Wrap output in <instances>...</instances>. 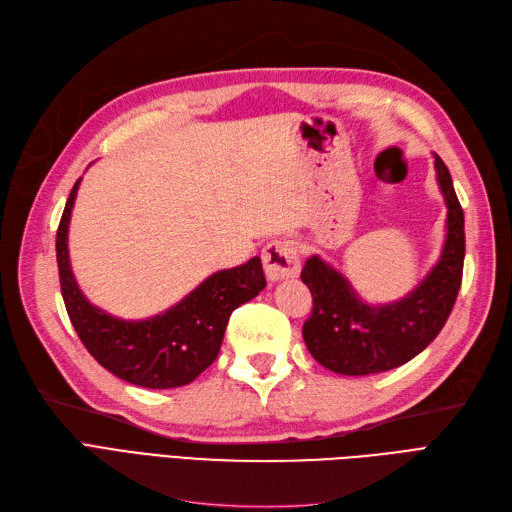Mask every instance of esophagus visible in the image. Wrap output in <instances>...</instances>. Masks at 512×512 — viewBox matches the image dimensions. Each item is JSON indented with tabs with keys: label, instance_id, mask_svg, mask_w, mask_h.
Segmentation results:
<instances>
[{
	"label": "esophagus",
	"instance_id": "esophagus-1",
	"mask_svg": "<svg viewBox=\"0 0 512 512\" xmlns=\"http://www.w3.org/2000/svg\"><path fill=\"white\" fill-rule=\"evenodd\" d=\"M262 267H265V273L271 282L297 277L301 269L297 243L290 239H277L267 243L265 250H262Z\"/></svg>",
	"mask_w": 512,
	"mask_h": 512
}]
</instances>
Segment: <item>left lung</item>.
I'll use <instances>...</instances> for the list:
<instances>
[{
	"label": "left lung",
	"mask_w": 512,
	"mask_h": 512,
	"mask_svg": "<svg viewBox=\"0 0 512 512\" xmlns=\"http://www.w3.org/2000/svg\"><path fill=\"white\" fill-rule=\"evenodd\" d=\"M436 173L446 203V239L440 260L404 299L369 305L346 277L322 258H307L301 271L312 292V316L303 339L314 359L335 374L369 376L408 363L438 337L461 288L466 232L451 173L436 156Z\"/></svg>",
	"instance_id": "obj_1"
}]
</instances>
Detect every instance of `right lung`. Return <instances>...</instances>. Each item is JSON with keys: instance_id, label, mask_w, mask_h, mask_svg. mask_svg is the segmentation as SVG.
I'll return each mask as SVG.
<instances>
[{"instance_id": "obj_1", "label": "right lung", "mask_w": 512, "mask_h": 512, "mask_svg": "<svg viewBox=\"0 0 512 512\" xmlns=\"http://www.w3.org/2000/svg\"><path fill=\"white\" fill-rule=\"evenodd\" d=\"M74 183L57 228V267L74 331L89 354L117 378L145 389L190 384L218 359L230 314L267 286L258 256L235 269L209 275L177 305L145 320H121L91 305L74 280L68 256V224Z\"/></svg>"}]
</instances>
